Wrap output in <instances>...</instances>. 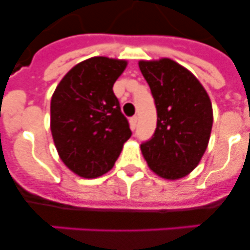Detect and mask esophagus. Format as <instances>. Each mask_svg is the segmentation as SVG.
<instances>
[{"instance_id":"esophagus-1","label":"esophagus","mask_w":250,"mask_h":250,"mask_svg":"<svg viewBox=\"0 0 250 250\" xmlns=\"http://www.w3.org/2000/svg\"><path fill=\"white\" fill-rule=\"evenodd\" d=\"M136 124H137V116L135 115L130 119V126H131V130L136 129Z\"/></svg>"}]
</instances>
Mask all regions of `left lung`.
<instances>
[{
    "mask_svg": "<svg viewBox=\"0 0 250 250\" xmlns=\"http://www.w3.org/2000/svg\"><path fill=\"white\" fill-rule=\"evenodd\" d=\"M139 67L157 111L156 130L141 151L156 175L178 180L196 168L207 148L213 124L209 97L189 70L171 59L140 61Z\"/></svg>",
    "mask_w": 250,
    "mask_h": 250,
    "instance_id": "8db88e82",
    "label": "left lung"
}]
</instances>
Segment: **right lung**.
Returning a JSON list of instances; mask_svg holds the SVG:
<instances>
[{
  "mask_svg": "<svg viewBox=\"0 0 250 250\" xmlns=\"http://www.w3.org/2000/svg\"><path fill=\"white\" fill-rule=\"evenodd\" d=\"M126 61L93 57L64 75L50 100V131L62 161L80 177L113 168L131 136L113 85Z\"/></svg>",
  "mask_w": 250,
  "mask_h": 250,
  "instance_id": "right-lung-1",
  "label": "right lung"
}]
</instances>
